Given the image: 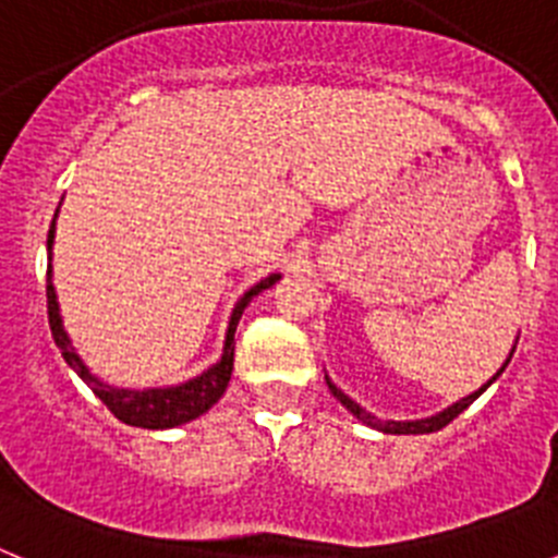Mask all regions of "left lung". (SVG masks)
Wrapping results in <instances>:
<instances>
[{
  "label": "left lung",
  "mask_w": 558,
  "mask_h": 558,
  "mask_svg": "<svg viewBox=\"0 0 558 558\" xmlns=\"http://www.w3.org/2000/svg\"><path fill=\"white\" fill-rule=\"evenodd\" d=\"M511 354H514V349H511ZM511 354H509V360H511ZM509 360H506V363H502V368L509 366ZM502 368H500V372L495 374V377L489 379V383H486V386H483V388H477L475 393H470V397L458 399L456 405H450V408H447V411L436 413V416L416 418V422H383V418H377V416H372V413H368V411H363V408H360L357 402H354V399H349L347 393L340 391V388L335 386V383H332V379H329V377H327V386H329V391H332V397L338 399L340 405L347 408V411H352L354 416H357L360 422H363V425L374 427V430L393 433V436H416V433H436V430H441V427H447V425H450V422H452V418L458 416V413H461V411H466V408H470L472 402H475V399L481 397V393L486 391V388H489L492 383H495L497 377H500V374H502Z\"/></svg>",
  "instance_id": "1"
}]
</instances>
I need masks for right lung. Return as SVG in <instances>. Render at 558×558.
Instances as JSON below:
<instances>
[{"instance_id": "obj_1", "label": "right lung", "mask_w": 558, "mask_h": 558, "mask_svg": "<svg viewBox=\"0 0 558 558\" xmlns=\"http://www.w3.org/2000/svg\"><path fill=\"white\" fill-rule=\"evenodd\" d=\"M58 218V211H56ZM52 243H56V220L49 226L47 234V251L49 259H52ZM282 279L279 274L265 276L263 282H256L254 288L245 290L243 299L234 304L229 318V329H226V343H223V354L215 366L206 368L204 374L198 377L186 379L181 386H170V388H117L102 383L100 377L88 372V366L81 360V354L72 349V340H69L66 329L61 324V310H58V295L56 288H52V265L47 268V315H49V329H52V338H56V347L61 349L63 360L69 363V368H75L77 377L86 383L97 397L102 399V405L113 413V416L125 422L131 427H145V430H167V427H179L192 422V418H198L201 413L209 411L220 397H223L226 386H229L231 379V368H234V332L236 324H240V315L243 310L248 307L251 299L259 295L263 290H268L270 284H276Z\"/></svg>"}]
</instances>
